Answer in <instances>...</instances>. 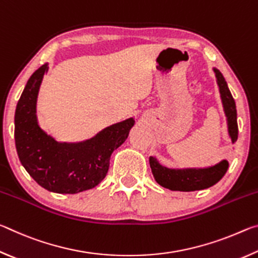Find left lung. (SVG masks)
Here are the masks:
<instances>
[{
	"label": "left lung",
	"mask_w": 258,
	"mask_h": 258,
	"mask_svg": "<svg viewBox=\"0 0 258 258\" xmlns=\"http://www.w3.org/2000/svg\"><path fill=\"white\" fill-rule=\"evenodd\" d=\"M215 74L216 83L220 97L223 106L224 115L226 117V126H228L229 138L234 145L238 140V123H237V109L235 102L231 94L225 78L221 72L213 68ZM234 150V148H232ZM149 164L152 175L156 182L161 186L167 187L173 191H196L211 187L224 176L228 171L229 161L226 159L221 160L215 165L207 167H184V168H171L160 163L156 156H150Z\"/></svg>",
	"instance_id": "obj_1"
}]
</instances>
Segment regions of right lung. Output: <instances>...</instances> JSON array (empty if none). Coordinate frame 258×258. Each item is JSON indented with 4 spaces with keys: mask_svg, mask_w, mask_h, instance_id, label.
<instances>
[{
    "mask_svg": "<svg viewBox=\"0 0 258 258\" xmlns=\"http://www.w3.org/2000/svg\"><path fill=\"white\" fill-rule=\"evenodd\" d=\"M49 63L35 72L17 103L15 141L21 165L35 181L55 194H78L97 186L107 175L115 149L127 139L133 117L104 127L91 139L59 142L37 119V97Z\"/></svg>",
    "mask_w": 258,
    "mask_h": 258,
    "instance_id": "right-lung-1",
    "label": "right lung"
}]
</instances>
